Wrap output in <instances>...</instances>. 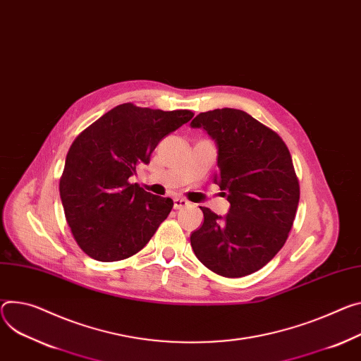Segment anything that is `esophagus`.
<instances>
[{
  "instance_id": "obj_1",
  "label": "esophagus",
  "mask_w": 361,
  "mask_h": 361,
  "mask_svg": "<svg viewBox=\"0 0 361 361\" xmlns=\"http://www.w3.org/2000/svg\"><path fill=\"white\" fill-rule=\"evenodd\" d=\"M185 206H188V202H187L185 199H181V197L174 199V209H176V210L183 209V207H185Z\"/></svg>"
}]
</instances>
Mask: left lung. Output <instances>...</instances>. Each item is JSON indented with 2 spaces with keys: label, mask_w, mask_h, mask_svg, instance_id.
Instances as JSON below:
<instances>
[{
  "label": "left lung",
  "mask_w": 361,
  "mask_h": 361,
  "mask_svg": "<svg viewBox=\"0 0 361 361\" xmlns=\"http://www.w3.org/2000/svg\"><path fill=\"white\" fill-rule=\"evenodd\" d=\"M217 144L213 181L227 195L226 217L207 207L190 236L202 264L217 275H250L282 249L300 202V181L283 140L249 114L223 108L191 121Z\"/></svg>",
  "instance_id": "1"
}]
</instances>
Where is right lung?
I'll list each match as a JSON object with an SVG mask.
<instances>
[{
    "label": "right lung",
    "mask_w": 361,
    "mask_h": 361,
    "mask_svg": "<svg viewBox=\"0 0 361 361\" xmlns=\"http://www.w3.org/2000/svg\"><path fill=\"white\" fill-rule=\"evenodd\" d=\"M192 116L187 109L166 112L128 102L76 137L59 191L71 232L87 256L99 262L133 256L167 219L173 200L130 184L129 177L149 162L164 137Z\"/></svg>",
    "instance_id": "add662e5"
}]
</instances>
